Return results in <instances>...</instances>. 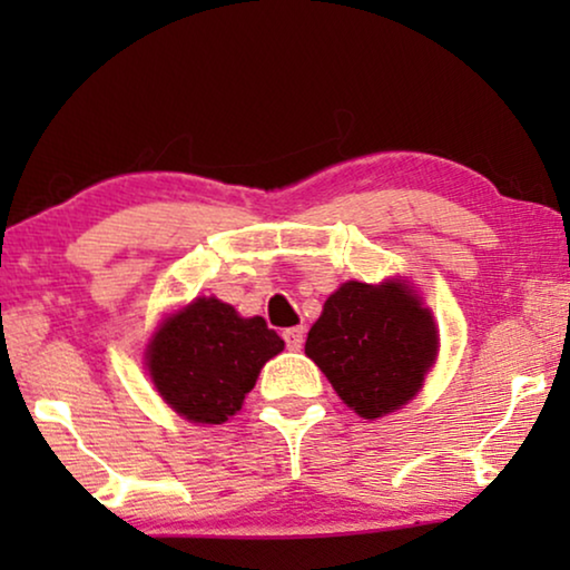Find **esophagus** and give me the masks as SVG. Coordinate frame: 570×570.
I'll list each match as a JSON object with an SVG mask.
<instances>
[{
	"mask_svg": "<svg viewBox=\"0 0 570 570\" xmlns=\"http://www.w3.org/2000/svg\"><path fill=\"white\" fill-rule=\"evenodd\" d=\"M283 340L287 350H301L303 340H306V330H303V326H291V330L283 332Z\"/></svg>",
	"mask_w": 570,
	"mask_h": 570,
	"instance_id": "esophagus-1",
	"label": "esophagus"
}]
</instances>
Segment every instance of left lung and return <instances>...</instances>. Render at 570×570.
<instances>
[{"mask_svg":"<svg viewBox=\"0 0 570 570\" xmlns=\"http://www.w3.org/2000/svg\"><path fill=\"white\" fill-rule=\"evenodd\" d=\"M439 353L431 311L404 283H345L311 326L306 355L365 420L400 410Z\"/></svg>","mask_w":570,"mask_h":570,"instance_id":"1","label":"left lung"}]
</instances>
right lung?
Segmentation results:
<instances>
[{
    "instance_id": "1",
    "label": "right lung",
    "mask_w": 570,
    "mask_h": 570,
    "mask_svg": "<svg viewBox=\"0 0 570 570\" xmlns=\"http://www.w3.org/2000/svg\"><path fill=\"white\" fill-rule=\"evenodd\" d=\"M285 342L262 316L240 318L217 298H197L170 316L147 345V368L163 400L191 423L236 415L262 365Z\"/></svg>"
}]
</instances>
